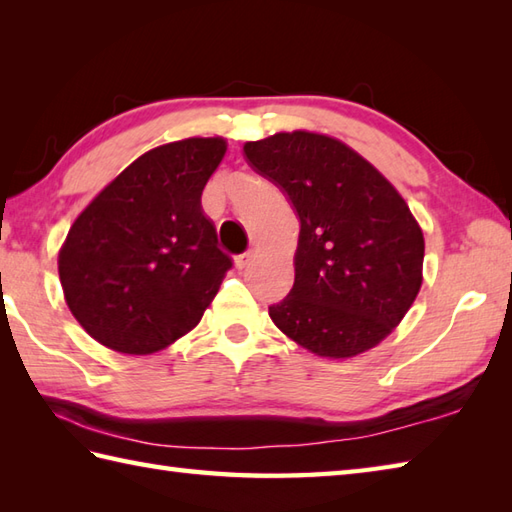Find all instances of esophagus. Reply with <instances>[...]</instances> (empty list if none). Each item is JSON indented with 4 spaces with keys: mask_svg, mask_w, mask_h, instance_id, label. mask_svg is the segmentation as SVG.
Here are the masks:
<instances>
[{
    "mask_svg": "<svg viewBox=\"0 0 512 512\" xmlns=\"http://www.w3.org/2000/svg\"><path fill=\"white\" fill-rule=\"evenodd\" d=\"M250 262H253V253H250V250H246V253H242V255H237V257H235V266H237V270H246V268L250 266Z\"/></svg>",
    "mask_w": 512,
    "mask_h": 512,
    "instance_id": "1",
    "label": "esophagus"
}]
</instances>
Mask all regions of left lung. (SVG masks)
<instances>
[{
    "label": "left lung",
    "mask_w": 512,
    "mask_h": 512,
    "mask_svg": "<svg viewBox=\"0 0 512 512\" xmlns=\"http://www.w3.org/2000/svg\"><path fill=\"white\" fill-rule=\"evenodd\" d=\"M244 156L301 224L295 284L268 308L270 319L319 356L378 345L422 286L424 237L407 202L363 156L323 134H275L246 143Z\"/></svg>",
    "instance_id": "1"
}]
</instances>
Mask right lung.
<instances>
[{
	"label": "right lung",
	"instance_id": "right-lung-1",
	"mask_svg": "<svg viewBox=\"0 0 512 512\" xmlns=\"http://www.w3.org/2000/svg\"><path fill=\"white\" fill-rule=\"evenodd\" d=\"M222 138L147 151L76 217L59 253L74 319L123 354H151L200 323L233 259L217 246L202 189Z\"/></svg>",
	"mask_w": 512,
	"mask_h": 512
}]
</instances>
